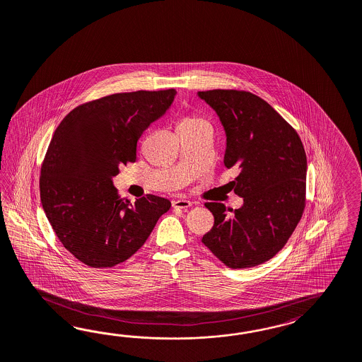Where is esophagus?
Masks as SVG:
<instances>
[{"instance_id":"34e87169","label":"esophagus","mask_w":362,"mask_h":362,"mask_svg":"<svg viewBox=\"0 0 362 362\" xmlns=\"http://www.w3.org/2000/svg\"><path fill=\"white\" fill-rule=\"evenodd\" d=\"M191 206H192V203L186 199L173 200V207H175V209H189Z\"/></svg>"}]
</instances>
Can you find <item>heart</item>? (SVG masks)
Instances as JSON below:
<instances>
[{
    "mask_svg": "<svg viewBox=\"0 0 362 362\" xmlns=\"http://www.w3.org/2000/svg\"><path fill=\"white\" fill-rule=\"evenodd\" d=\"M200 121H203V119L197 118V117H186V118H183L182 121L179 122V124H177V126H182V124H189V123H195V122Z\"/></svg>",
    "mask_w": 362,
    "mask_h": 362,
    "instance_id": "1",
    "label": "heart"
}]
</instances>
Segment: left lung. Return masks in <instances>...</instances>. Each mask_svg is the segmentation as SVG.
Masks as SVG:
<instances>
[{"instance_id":"8db88e82","label":"left lung","mask_w":362,"mask_h":362,"mask_svg":"<svg viewBox=\"0 0 362 362\" xmlns=\"http://www.w3.org/2000/svg\"><path fill=\"white\" fill-rule=\"evenodd\" d=\"M227 136L224 165L243 206L227 216L223 203H206L214 227L203 244L227 267L250 268L272 259L296 228L305 207L307 155L296 130L264 99L248 91H199Z\"/></svg>"}]
</instances>
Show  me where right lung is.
Returning a JSON list of instances; mask_svg holds the SVG:
<instances>
[{"mask_svg":"<svg viewBox=\"0 0 362 362\" xmlns=\"http://www.w3.org/2000/svg\"><path fill=\"white\" fill-rule=\"evenodd\" d=\"M174 88L119 93L70 111L45 156L40 192L46 218L66 250L93 268H110L136 252L171 203L146 195L123 200L112 185L136 159V143L170 109Z\"/></svg>","mask_w":362,"mask_h":362,"instance_id":"obj_1","label":"right lung"}]
</instances>
